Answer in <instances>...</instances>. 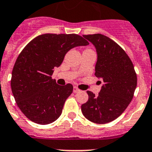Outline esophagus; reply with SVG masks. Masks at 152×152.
<instances>
[{
	"label": "esophagus",
	"instance_id": "1",
	"mask_svg": "<svg viewBox=\"0 0 152 152\" xmlns=\"http://www.w3.org/2000/svg\"><path fill=\"white\" fill-rule=\"evenodd\" d=\"M80 92V89H78L76 86H74V88H73V92H74V93H77V92Z\"/></svg>",
	"mask_w": 152,
	"mask_h": 152
}]
</instances>
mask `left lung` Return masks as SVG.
Segmentation results:
<instances>
[{
	"label": "left lung",
	"mask_w": 152,
	"mask_h": 152,
	"mask_svg": "<svg viewBox=\"0 0 152 152\" xmlns=\"http://www.w3.org/2000/svg\"><path fill=\"white\" fill-rule=\"evenodd\" d=\"M97 53L95 76L103 81L98 96L87 91L89 99L81 105L86 118L97 124L110 122L122 114L131 102L137 86L134 66L123 49L100 34L83 35Z\"/></svg>",
	"instance_id": "1"
}]
</instances>
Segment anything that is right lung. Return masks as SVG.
Returning a JSON list of instances; mask_svg holds the SVG:
<instances>
[{
	"label": "right lung",
	"mask_w": 152,
	"mask_h": 152,
	"mask_svg": "<svg viewBox=\"0 0 152 152\" xmlns=\"http://www.w3.org/2000/svg\"><path fill=\"white\" fill-rule=\"evenodd\" d=\"M89 42L77 34H42L33 39L19 54L13 68L11 90L17 105L27 118L47 125L60 116L72 84H56L51 76L72 48Z\"/></svg>",
	"instance_id": "obj_1"
}]
</instances>
